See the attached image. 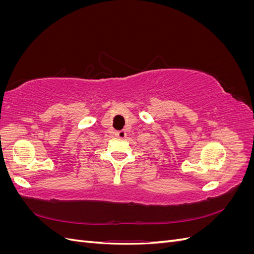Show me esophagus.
<instances>
[{
	"label": "esophagus",
	"mask_w": 254,
	"mask_h": 254,
	"mask_svg": "<svg viewBox=\"0 0 254 254\" xmlns=\"http://www.w3.org/2000/svg\"><path fill=\"white\" fill-rule=\"evenodd\" d=\"M115 135H117L119 139H124V137H126V132L124 130H120V131H115Z\"/></svg>",
	"instance_id": "34e87169"
}]
</instances>
